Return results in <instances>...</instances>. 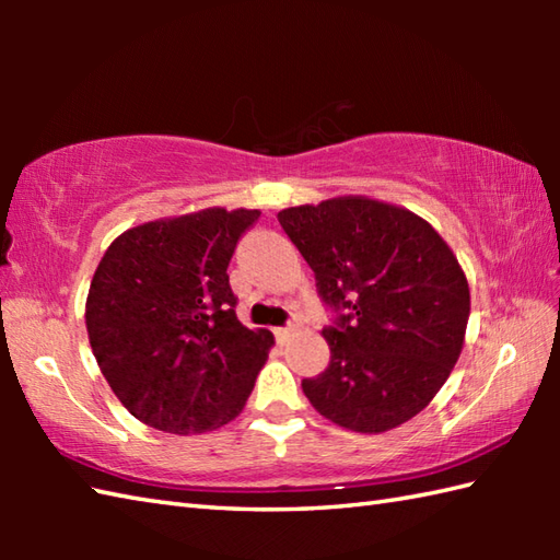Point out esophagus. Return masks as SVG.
<instances>
[{"label":"esophagus","instance_id":"34e87169","mask_svg":"<svg viewBox=\"0 0 560 560\" xmlns=\"http://www.w3.org/2000/svg\"><path fill=\"white\" fill-rule=\"evenodd\" d=\"M291 329H293L291 325L289 327H277V329H273V337H277V341H283L291 335Z\"/></svg>","mask_w":560,"mask_h":560}]
</instances>
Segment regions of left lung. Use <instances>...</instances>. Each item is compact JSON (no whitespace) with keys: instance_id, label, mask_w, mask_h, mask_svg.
<instances>
[{"instance_id":"left-lung-1","label":"left lung","mask_w":560,"mask_h":560,"mask_svg":"<svg viewBox=\"0 0 560 560\" xmlns=\"http://www.w3.org/2000/svg\"><path fill=\"white\" fill-rule=\"evenodd\" d=\"M335 313L329 365L303 380L313 407L355 433H383L428 407L455 368L469 283L431 223L365 197L279 211Z\"/></svg>"}]
</instances>
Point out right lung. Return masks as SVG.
<instances>
[{
	"label": "right lung",
	"instance_id": "add662e5",
	"mask_svg": "<svg viewBox=\"0 0 560 560\" xmlns=\"http://www.w3.org/2000/svg\"><path fill=\"white\" fill-rule=\"evenodd\" d=\"M257 209H205L149 221L105 249L86 301L101 373L125 409L189 435L243 411L273 343L235 315L229 261Z\"/></svg>",
	"mask_w": 560,
	"mask_h": 560
}]
</instances>
